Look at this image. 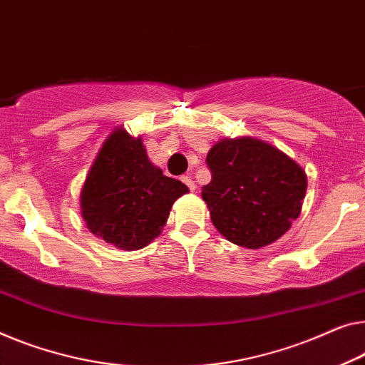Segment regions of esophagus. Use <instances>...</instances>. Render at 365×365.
<instances>
[{"mask_svg": "<svg viewBox=\"0 0 365 365\" xmlns=\"http://www.w3.org/2000/svg\"><path fill=\"white\" fill-rule=\"evenodd\" d=\"M182 182H183L185 185H187V187H188L190 190H192V192H193L195 188H197V185H195V182L192 180V177H188V175H183V177H182Z\"/></svg>", "mask_w": 365, "mask_h": 365, "instance_id": "34e87169", "label": "esophagus"}]
</instances>
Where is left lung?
Instances as JSON below:
<instances>
[{
    "label": "left lung",
    "mask_w": 365,
    "mask_h": 365,
    "mask_svg": "<svg viewBox=\"0 0 365 365\" xmlns=\"http://www.w3.org/2000/svg\"><path fill=\"white\" fill-rule=\"evenodd\" d=\"M201 188L211 221L227 241L247 249L275 242L302 213L307 173L285 152L254 138L221 139Z\"/></svg>",
    "instance_id": "left-lung-1"
}]
</instances>
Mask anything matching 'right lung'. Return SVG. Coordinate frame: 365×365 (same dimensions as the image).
Wrapping results in <instances>:
<instances>
[{
	"label": "right lung",
	"mask_w": 365,
	"mask_h": 365,
	"mask_svg": "<svg viewBox=\"0 0 365 365\" xmlns=\"http://www.w3.org/2000/svg\"><path fill=\"white\" fill-rule=\"evenodd\" d=\"M188 187L165 177L148 157L143 139L116 128L98 150L80 192L81 217L96 237L138 251L164 230L172 205Z\"/></svg>",
	"instance_id": "1"
}]
</instances>
